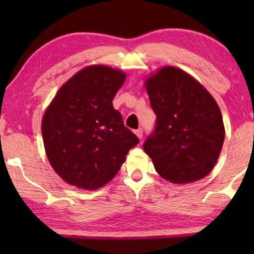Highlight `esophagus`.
Wrapping results in <instances>:
<instances>
[{"instance_id":"obj_1","label":"esophagus","mask_w":254,"mask_h":254,"mask_svg":"<svg viewBox=\"0 0 254 254\" xmlns=\"http://www.w3.org/2000/svg\"><path fill=\"white\" fill-rule=\"evenodd\" d=\"M134 133L137 135V137H139V139H142V136H143V130H142V128L139 127V128H137V130L134 131Z\"/></svg>"}]
</instances>
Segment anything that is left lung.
Masks as SVG:
<instances>
[{
	"mask_svg": "<svg viewBox=\"0 0 254 254\" xmlns=\"http://www.w3.org/2000/svg\"><path fill=\"white\" fill-rule=\"evenodd\" d=\"M145 88L157 119L143 149L157 173L175 184L203 179L225 137L217 103L195 78L170 66L150 77Z\"/></svg>",
	"mask_w": 254,
	"mask_h": 254,
	"instance_id": "1",
	"label": "left lung"
}]
</instances>
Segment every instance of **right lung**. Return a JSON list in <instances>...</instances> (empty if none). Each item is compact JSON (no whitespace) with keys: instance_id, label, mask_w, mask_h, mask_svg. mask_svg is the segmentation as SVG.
<instances>
[{"instance_id":"add662e5","label":"right lung","mask_w":254,"mask_h":254,"mask_svg":"<svg viewBox=\"0 0 254 254\" xmlns=\"http://www.w3.org/2000/svg\"><path fill=\"white\" fill-rule=\"evenodd\" d=\"M124 80L122 71L89 66L60 87L45 112L41 132L47 157L72 186L88 190L104 186L139 143L112 104Z\"/></svg>"}]
</instances>
